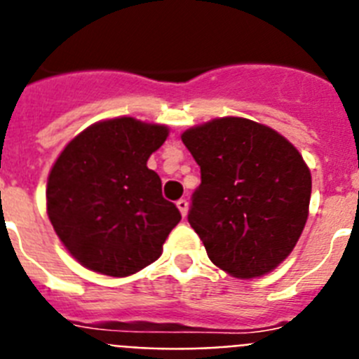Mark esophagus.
I'll return each instance as SVG.
<instances>
[{
    "mask_svg": "<svg viewBox=\"0 0 359 359\" xmlns=\"http://www.w3.org/2000/svg\"><path fill=\"white\" fill-rule=\"evenodd\" d=\"M177 208H179V211L182 217H186V215H188V201H186V198H180V201H177Z\"/></svg>",
    "mask_w": 359,
    "mask_h": 359,
    "instance_id": "1",
    "label": "esophagus"
}]
</instances>
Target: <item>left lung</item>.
Segmentation results:
<instances>
[{"label":"left lung","mask_w":359,"mask_h":359,"mask_svg":"<svg viewBox=\"0 0 359 359\" xmlns=\"http://www.w3.org/2000/svg\"><path fill=\"white\" fill-rule=\"evenodd\" d=\"M182 142L201 166L188 222L210 260L235 278L276 269L309 217L311 171L300 151L242 117L189 128Z\"/></svg>","instance_id":"1"}]
</instances>
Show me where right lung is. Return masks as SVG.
I'll return each instance as SVG.
<instances>
[{
  "mask_svg": "<svg viewBox=\"0 0 359 359\" xmlns=\"http://www.w3.org/2000/svg\"><path fill=\"white\" fill-rule=\"evenodd\" d=\"M166 137L164 124L117 117L65 146L50 170L46 213L81 266L123 278L162 255L180 213L146 162Z\"/></svg>",
  "mask_w": 359,
  "mask_h": 359,
  "instance_id": "1",
  "label": "right lung"
}]
</instances>
